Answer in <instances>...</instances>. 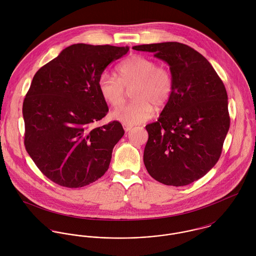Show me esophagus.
I'll return each mask as SVG.
<instances>
[{"instance_id":"34e87169","label":"esophagus","mask_w":256,"mask_h":256,"mask_svg":"<svg viewBox=\"0 0 256 256\" xmlns=\"http://www.w3.org/2000/svg\"><path fill=\"white\" fill-rule=\"evenodd\" d=\"M132 125H128V124H123V128H124V130L126 131V132H128V131H130L131 129H132Z\"/></svg>"}]
</instances>
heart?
<instances>
[{"mask_svg":"<svg viewBox=\"0 0 256 256\" xmlns=\"http://www.w3.org/2000/svg\"><path fill=\"white\" fill-rule=\"evenodd\" d=\"M134 86V100L112 112V116L128 125L146 122L154 115V108L164 106L170 98L174 82L170 70L156 65L146 56L135 54L122 61L116 68V76L102 74L98 80V90L102 100L111 106L124 100L125 88Z\"/></svg>","mask_w":256,"mask_h":256,"instance_id":"obj_1","label":"heart"}]
</instances>
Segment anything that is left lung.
<instances>
[{"mask_svg":"<svg viewBox=\"0 0 256 256\" xmlns=\"http://www.w3.org/2000/svg\"><path fill=\"white\" fill-rule=\"evenodd\" d=\"M170 66L174 88L156 122L148 124L144 164L158 182L184 186L219 160L230 128L226 88L209 61L180 42L133 47Z\"/></svg>","mask_w":256,"mask_h":256,"instance_id":"obj_1","label":"left lung"}]
</instances>
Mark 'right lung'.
<instances>
[{
    "mask_svg": "<svg viewBox=\"0 0 256 256\" xmlns=\"http://www.w3.org/2000/svg\"><path fill=\"white\" fill-rule=\"evenodd\" d=\"M129 47L73 44L34 74L22 114L24 146L53 182L78 188L100 178L124 135L118 121L92 128L108 112L98 80Z\"/></svg>",
    "mask_w": 256,
    "mask_h": 256,
    "instance_id": "add662e5",
    "label": "right lung"
}]
</instances>
